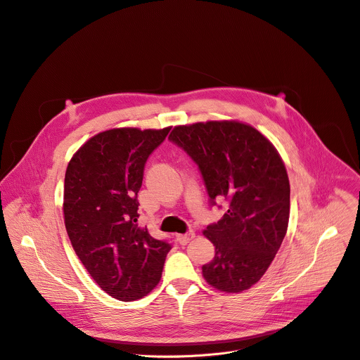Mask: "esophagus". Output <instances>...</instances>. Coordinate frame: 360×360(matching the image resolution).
<instances>
[{"label": "esophagus", "mask_w": 360, "mask_h": 360, "mask_svg": "<svg viewBox=\"0 0 360 360\" xmlns=\"http://www.w3.org/2000/svg\"><path fill=\"white\" fill-rule=\"evenodd\" d=\"M195 236H196L195 231H190V232L186 233V235H177V240H179L180 245H187Z\"/></svg>", "instance_id": "1"}]
</instances>
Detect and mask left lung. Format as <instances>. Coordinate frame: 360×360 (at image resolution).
<instances>
[{"label":"left lung","mask_w":360,"mask_h":360,"mask_svg":"<svg viewBox=\"0 0 360 360\" xmlns=\"http://www.w3.org/2000/svg\"><path fill=\"white\" fill-rule=\"evenodd\" d=\"M170 140L199 165L209 198L229 207L203 235L214 258L203 278L224 292L255 285L278 252L288 228L290 181L274 144L250 124L235 120L177 125Z\"/></svg>","instance_id":"1"}]
</instances>
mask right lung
Wrapping results in <instances>:
<instances>
[{
	"label": "right lung",
	"instance_id": "1",
	"mask_svg": "<svg viewBox=\"0 0 360 360\" xmlns=\"http://www.w3.org/2000/svg\"><path fill=\"white\" fill-rule=\"evenodd\" d=\"M169 131L106 129L89 138L68 164L63 216L69 239L95 283L120 301L151 292L172 250L136 224L146 161Z\"/></svg>",
	"mask_w": 360,
	"mask_h": 360
}]
</instances>
